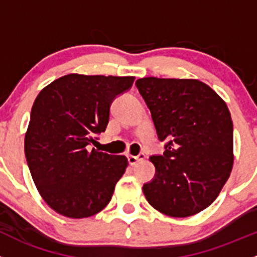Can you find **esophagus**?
<instances>
[{
  "instance_id": "34e87169",
  "label": "esophagus",
  "mask_w": 257,
  "mask_h": 257,
  "mask_svg": "<svg viewBox=\"0 0 257 257\" xmlns=\"http://www.w3.org/2000/svg\"><path fill=\"white\" fill-rule=\"evenodd\" d=\"M144 159H146V154L144 153H141L139 156H131V154H129L128 163L131 164V166H134V164H137L138 162H141V161H144Z\"/></svg>"
}]
</instances>
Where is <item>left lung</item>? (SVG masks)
<instances>
[{
	"instance_id": "8db88e82",
	"label": "left lung",
	"mask_w": 257,
	"mask_h": 257,
	"mask_svg": "<svg viewBox=\"0 0 257 257\" xmlns=\"http://www.w3.org/2000/svg\"><path fill=\"white\" fill-rule=\"evenodd\" d=\"M136 85L151 110L163 154L143 184L152 207L188 217L217 198L233 164V124L225 101L195 79L143 78Z\"/></svg>"
}]
</instances>
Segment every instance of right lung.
<instances>
[{
  "instance_id": "1",
  "label": "right lung",
  "mask_w": 257,
  "mask_h": 257,
  "mask_svg": "<svg viewBox=\"0 0 257 257\" xmlns=\"http://www.w3.org/2000/svg\"><path fill=\"white\" fill-rule=\"evenodd\" d=\"M133 81L134 76L69 74L35 99L25 156L37 191L60 215L90 217L110 202L128 159L90 146L105 132L113 100Z\"/></svg>"
}]
</instances>
